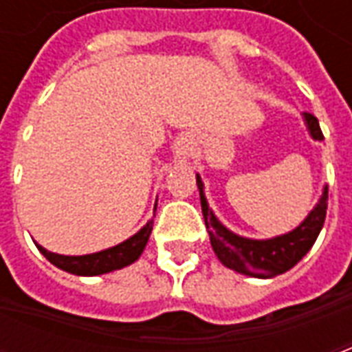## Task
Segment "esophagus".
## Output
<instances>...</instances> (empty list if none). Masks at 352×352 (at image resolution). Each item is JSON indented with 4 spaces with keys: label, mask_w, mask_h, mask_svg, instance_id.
<instances>
[{
    "label": "esophagus",
    "mask_w": 352,
    "mask_h": 352,
    "mask_svg": "<svg viewBox=\"0 0 352 352\" xmlns=\"http://www.w3.org/2000/svg\"><path fill=\"white\" fill-rule=\"evenodd\" d=\"M177 154H179V156H184V154H186V145L181 143V145L177 146Z\"/></svg>",
    "instance_id": "1"
}]
</instances>
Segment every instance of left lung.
<instances>
[{
  "mask_svg": "<svg viewBox=\"0 0 352 352\" xmlns=\"http://www.w3.org/2000/svg\"><path fill=\"white\" fill-rule=\"evenodd\" d=\"M303 122L307 126L311 138L315 141H322V131L315 116L311 113H303ZM196 183H198L199 199H201V213L206 219V226L209 228L207 232H209L211 247L217 258L230 270L249 275V277L270 279L294 267L309 252L324 224L328 186H324L317 206L311 209V213L292 232L272 237V239H249V237L237 236L214 217L213 209H209L199 175H196Z\"/></svg>",
  "mask_w": 352,
  "mask_h": 352,
  "instance_id": "1",
  "label": "left lung"
}]
</instances>
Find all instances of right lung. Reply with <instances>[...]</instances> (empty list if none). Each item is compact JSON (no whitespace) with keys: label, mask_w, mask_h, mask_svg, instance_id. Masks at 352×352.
Returning a JSON list of instances; mask_svg holds the SVG:
<instances>
[{"label":"right lung","mask_w":352,"mask_h":352,"mask_svg":"<svg viewBox=\"0 0 352 352\" xmlns=\"http://www.w3.org/2000/svg\"><path fill=\"white\" fill-rule=\"evenodd\" d=\"M154 213H156V206H154ZM151 232H153V219L146 222L135 236H131L130 239H126L122 243L115 245L111 249H105V251L82 254V256H64V254L47 251L41 245H35L41 251L43 256L49 260L50 264L60 267V270L73 273V275L92 277V275H103V273L122 270L126 265L133 264L141 256V252L145 251V245L148 241Z\"/></svg>","instance_id":"add662e5"}]
</instances>
